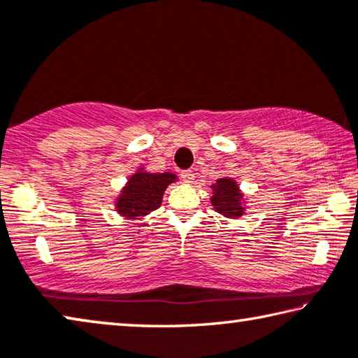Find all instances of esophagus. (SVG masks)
Listing matches in <instances>:
<instances>
[{
	"label": "esophagus",
	"instance_id": "1",
	"mask_svg": "<svg viewBox=\"0 0 358 358\" xmlns=\"http://www.w3.org/2000/svg\"><path fill=\"white\" fill-rule=\"evenodd\" d=\"M180 177L185 183H192V180H194V173H192V170H183V172L180 173Z\"/></svg>",
	"mask_w": 358,
	"mask_h": 358
}]
</instances>
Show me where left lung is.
I'll return each instance as SVG.
<instances>
[{
	"mask_svg": "<svg viewBox=\"0 0 358 358\" xmlns=\"http://www.w3.org/2000/svg\"><path fill=\"white\" fill-rule=\"evenodd\" d=\"M212 206L218 213L224 215L228 218H239L245 213V208L242 207V192L239 186L232 178H220L217 185H212Z\"/></svg>",
	"mask_w": 358,
	"mask_h": 358,
	"instance_id": "left-lung-1",
	"label": "left lung"
}]
</instances>
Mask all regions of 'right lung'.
<instances>
[{"label": "right lung", "instance_id": "1", "mask_svg": "<svg viewBox=\"0 0 358 358\" xmlns=\"http://www.w3.org/2000/svg\"><path fill=\"white\" fill-rule=\"evenodd\" d=\"M177 180L173 173H150L143 169L129 178L116 201L117 212L127 218H137L159 208L164 191Z\"/></svg>", "mask_w": 358, "mask_h": 358}]
</instances>
